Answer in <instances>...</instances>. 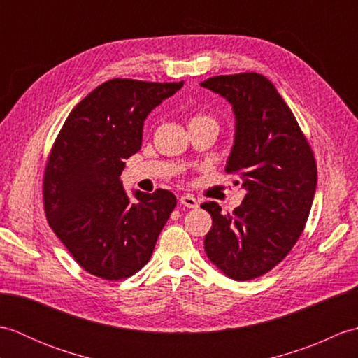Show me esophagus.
I'll return each mask as SVG.
<instances>
[{"label":"esophagus","instance_id":"obj_1","mask_svg":"<svg viewBox=\"0 0 358 358\" xmlns=\"http://www.w3.org/2000/svg\"><path fill=\"white\" fill-rule=\"evenodd\" d=\"M180 203L183 204V206H186V208H199V200H196L195 196L191 195V194L181 195L180 196Z\"/></svg>","mask_w":358,"mask_h":358}]
</instances>
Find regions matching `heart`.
<instances>
[{
	"instance_id": "heart-1",
	"label": "heart",
	"mask_w": 358,
	"mask_h": 358,
	"mask_svg": "<svg viewBox=\"0 0 358 358\" xmlns=\"http://www.w3.org/2000/svg\"><path fill=\"white\" fill-rule=\"evenodd\" d=\"M195 123H215L217 124V121L214 117L208 115V113L196 112L191 117V120H189V124H195Z\"/></svg>"
}]
</instances>
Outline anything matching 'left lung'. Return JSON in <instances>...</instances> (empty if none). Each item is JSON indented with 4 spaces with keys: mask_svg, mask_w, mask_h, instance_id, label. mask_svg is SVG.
<instances>
[{
    "mask_svg": "<svg viewBox=\"0 0 358 358\" xmlns=\"http://www.w3.org/2000/svg\"><path fill=\"white\" fill-rule=\"evenodd\" d=\"M201 86L232 104L235 141L224 171L238 173L246 189L232 214L215 201L201 204L212 217L204 250L227 277L254 280L275 268L305 229L317 186L314 152L263 75H218Z\"/></svg>",
    "mask_w": 358,
    "mask_h": 358,
    "instance_id": "1",
    "label": "left lung"
}]
</instances>
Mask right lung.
I'll use <instances>...</instances> for the list:
<instances>
[{
    "label": "right lung",
    "instance_id": "right-lung-1",
    "mask_svg": "<svg viewBox=\"0 0 358 358\" xmlns=\"http://www.w3.org/2000/svg\"><path fill=\"white\" fill-rule=\"evenodd\" d=\"M181 87L183 81H106L75 106L53 143L43 177L45 218L95 277L115 281L138 272L177 204L166 189L135 191L131 201L120 175L141 149L149 112Z\"/></svg>",
    "mask_w": 358,
    "mask_h": 358
}]
</instances>
